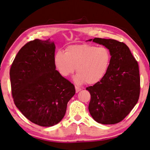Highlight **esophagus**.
Returning <instances> with one entry per match:
<instances>
[{
    "label": "esophagus",
    "instance_id": "1",
    "mask_svg": "<svg viewBox=\"0 0 150 150\" xmlns=\"http://www.w3.org/2000/svg\"><path fill=\"white\" fill-rule=\"evenodd\" d=\"M75 88H76V93H78V92H79V91L81 90V88H79V87H78L77 86H75Z\"/></svg>",
    "mask_w": 150,
    "mask_h": 150
}]
</instances>
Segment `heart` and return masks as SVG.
<instances>
[{
	"mask_svg": "<svg viewBox=\"0 0 150 150\" xmlns=\"http://www.w3.org/2000/svg\"><path fill=\"white\" fill-rule=\"evenodd\" d=\"M111 62V54L108 48L81 44L67 47L65 53L58 51L54 56V64L59 74L64 78L74 72L77 84L85 82L94 85L104 77Z\"/></svg>",
	"mask_w": 150,
	"mask_h": 150,
	"instance_id": "1",
	"label": "heart"
}]
</instances>
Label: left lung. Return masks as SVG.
Returning a JSON list of instances; mask_svg holds the SVG:
<instances>
[{"instance_id":"8db88e82","label":"left lung","mask_w":150,"mask_h":150,"mask_svg":"<svg viewBox=\"0 0 150 150\" xmlns=\"http://www.w3.org/2000/svg\"><path fill=\"white\" fill-rule=\"evenodd\" d=\"M104 46L111 54L109 68L103 79L87 87L91 94L88 111L98 123L122 121L137 104L140 94L139 65L129 48L115 39H88Z\"/></svg>"}]
</instances>
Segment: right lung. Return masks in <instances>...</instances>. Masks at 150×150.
I'll use <instances>...</instances> for the list:
<instances>
[{
  "mask_svg": "<svg viewBox=\"0 0 150 150\" xmlns=\"http://www.w3.org/2000/svg\"><path fill=\"white\" fill-rule=\"evenodd\" d=\"M55 49L50 39L30 41L17 53L10 72L15 105L30 121L43 127L62 120L76 93L74 85L56 70Z\"/></svg>",
  "mask_w": 150,
  "mask_h": 150,
  "instance_id": "right-lung-1",
  "label": "right lung"
}]
</instances>
